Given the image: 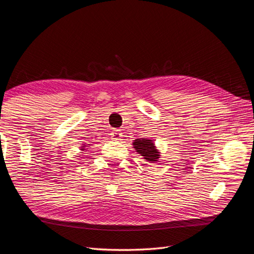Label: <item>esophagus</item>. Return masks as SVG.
Masks as SVG:
<instances>
[{
    "mask_svg": "<svg viewBox=\"0 0 254 254\" xmlns=\"http://www.w3.org/2000/svg\"><path fill=\"white\" fill-rule=\"evenodd\" d=\"M122 132L120 131V130H114V131L112 132V139L113 140H117V141H120L122 139Z\"/></svg>",
    "mask_w": 254,
    "mask_h": 254,
    "instance_id": "obj_1",
    "label": "esophagus"
}]
</instances>
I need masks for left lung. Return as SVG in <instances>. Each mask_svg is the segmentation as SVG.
Masks as SVG:
<instances>
[{"label":"left lung","mask_w":254,"mask_h":254,"mask_svg":"<svg viewBox=\"0 0 254 254\" xmlns=\"http://www.w3.org/2000/svg\"><path fill=\"white\" fill-rule=\"evenodd\" d=\"M135 151L148 162H157L160 158V151L157 149L155 143L148 139H135L132 143Z\"/></svg>","instance_id":"left-lung-1"}]
</instances>
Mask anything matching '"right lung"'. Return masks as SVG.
<instances>
[{"mask_svg": "<svg viewBox=\"0 0 254 254\" xmlns=\"http://www.w3.org/2000/svg\"><path fill=\"white\" fill-rule=\"evenodd\" d=\"M88 145L90 146V144H88ZM86 147H88V146H87L86 144H83V146H81L80 149H81V150H86Z\"/></svg>", "mask_w": 254, "mask_h": 254, "instance_id": "1", "label": "right lung"}]
</instances>
